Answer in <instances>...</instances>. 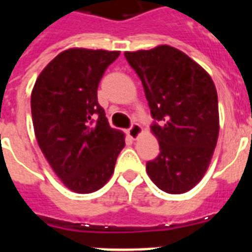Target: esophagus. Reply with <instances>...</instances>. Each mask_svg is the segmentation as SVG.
Returning <instances> with one entry per match:
<instances>
[{
    "mask_svg": "<svg viewBox=\"0 0 252 252\" xmlns=\"http://www.w3.org/2000/svg\"><path fill=\"white\" fill-rule=\"evenodd\" d=\"M142 132V128L141 126H138L137 123H133L132 126H130V128H128V130H126V134L129 136L130 138H137L140 134H141Z\"/></svg>",
    "mask_w": 252,
    "mask_h": 252,
    "instance_id": "obj_1",
    "label": "esophagus"
}]
</instances>
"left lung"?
<instances>
[{"label": "left lung", "instance_id": "obj_1", "mask_svg": "<svg viewBox=\"0 0 252 252\" xmlns=\"http://www.w3.org/2000/svg\"><path fill=\"white\" fill-rule=\"evenodd\" d=\"M144 86L159 154L146 163L154 184L184 193L207 171L219 138V99L211 76L179 49L124 53Z\"/></svg>", "mask_w": 252, "mask_h": 252}]
</instances>
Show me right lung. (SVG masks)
Returning a JSON list of instances; mask_svg holds the SVG:
<instances>
[{
  "label": "right lung",
  "mask_w": 252,
  "mask_h": 252,
  "mask_svg": "<svg viewBox=\"0 0 252 252\" xmlns=\"http://www.w3.org/2000/svg\"><path fill=\"white\" fill-rule=\"evenodd\" d=\"M119 51L72 48L57 55L39 74L31 114L39 148L70 191H98L112 175L126 146L98 103V85Z\"/></svg>",
  "instance_id": "1"
}]
</instances>
